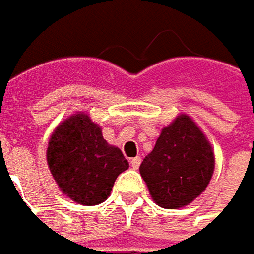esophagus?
Instances as JSON below:
<instances>
[{
    "mask_svg": "<svg viewBox=\"0 0 254 254\" xmlns=\"http://www.w3.org/2000/svg\"><path fill=\"white\" fill-rule=\"evenodd\" d=\"M140 162H142V158H140V156H136V158H133V159L130 161V164H131V167H133L134 170H137V168H139Z\"/></svg>",
    "mask_w": 254,
    "mask_h": 254,
    "instance_id": "1",
    "label": "esophagus"
}]
</instances>
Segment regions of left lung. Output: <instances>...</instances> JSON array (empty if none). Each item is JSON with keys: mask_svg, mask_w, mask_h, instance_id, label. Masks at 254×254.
<instances>
[{"mask_svg": "<svg viewBox=\"0 0 254 254\" xmlns=\"http://www.w3.org/2000/svg\"><path fill=\"white\" fill-rule=\"evenodd\" d=\"M213 170V149L187 114L162 128L139 168L153 202L165 209L190 205L206 190Z\"/></svg>", "mask_w": 254, "mask_h": 254, "instance_id": "left-lung-1", "label": "left lung"}]
</instances>
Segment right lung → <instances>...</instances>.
Listing matches in <instances>:
<instances>
[{
  "instance_id": "right-lung-1",
  "label": "right lung",
  "mask_w": 254,
  "mask_h": 254,
  "mask_svg": "<svg viewBox=\"0 0 254 254\" xmlns=\"http://www.w3.org/2000/svg\"><path fill=\"white\" fill-rule=\"evenodd\" d=\"M47 162L63 194L84 206L105 202L117 177L128 168L123 152L104 139L102 128L86 112H76L55 127Z\"/></svg>"
}]
</instances>
